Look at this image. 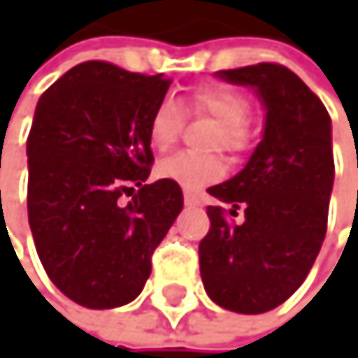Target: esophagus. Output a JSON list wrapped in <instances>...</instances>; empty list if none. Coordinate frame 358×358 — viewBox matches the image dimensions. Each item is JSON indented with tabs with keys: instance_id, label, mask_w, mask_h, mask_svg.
<instances>
[{
	"instance_id": "34e87169",
	"label": "esophagus",
	"mask_w": 358,
	"mask_h": 358,
	"mask_svg": "<svg viewBox=\"0 0 358 358\" xmlns=\"http://www.w3.org/2000/svg\"><path fill=\"white\" fill-rule=\"evenodd\" d=\"M185 203H187V206H191V208H195V206H201V199H199L197 195L187 193V195H185Z\"/></svg>"
}]
</instances>
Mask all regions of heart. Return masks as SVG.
Wrapping results in <instances>:
<instances>
[{"label":"heart","instance_id":"1","mask_svg":"<svg viewBox=\"0 0 358 358\" xmlns=\"http://www.w3.org/2000/svg\"><path fill=\"white\" fill-rule=\"evenodd\" d=\"M191 111L213 117L219 124L217 143L225 150H241L247 133L245 124L249 120V103L243 94L223 85L201 87L191 96ZM182 127V109L176 101H161L148 122V135L157 150H167L176 143ZM157 173L163 180L180 185L185 191H199L221 180L225 167L217 157H195L176 155L159 163Z\"/></svg>","mask_w":358,"mask_h":358}]
</instances>
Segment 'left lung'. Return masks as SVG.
<instances>
[{
  "instance_id": "1",
  "label": "left lung",
  "mask_w": 358,
  "mask_h": 358,
  "mask_svg": "<svg viewBox=\"0 0 358 358\" xmlns=\"http://www.w3.org/2000/svg\"><path fill=\"white\" fill-rule=\"evenodd\" d=\"M215 77L255 92L264 131L245 167L208 189L229 215L243 208L245 219L229 225L221 206H208L199 273L219 307L253 315L290 299L320 253L335 178L331 117L285 66L255 64Z\"/></svg>"
}]
</instances>
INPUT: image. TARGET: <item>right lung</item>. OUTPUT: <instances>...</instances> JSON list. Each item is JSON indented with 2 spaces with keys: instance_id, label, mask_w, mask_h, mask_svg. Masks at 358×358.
Segmentation results:
<instances>
[{
  "instance_id": "right-lung-1",
  "label": "right lung",
  "mask_w": 358,
  "mask_h": 358,
  "mask_svg": "<svg viewBox=\"0 0 358 358\" xmlns=\"http://www.w3.org/2000/svg\"><path fill=\"white\" fill-rule=\"evenodd\" d=\"M169 83L83 62L36 105L27 137L31 236L57 290L87 309L141 294L152 253L185 206L176 182H145L155 161L148 122Z\"/></svg>"
}]
</instances>
